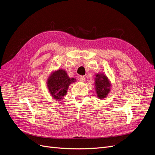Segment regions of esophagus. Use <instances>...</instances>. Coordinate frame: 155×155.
I'll list each match as a JSON object with an SVG mask.
<instances>
[{
  "instance_id": "34e87169",
  "label": "esophagus",
  "mask_w": 155,
  "mask_h": 155,
  "mask_svg": "<svg viewBox=\"0 0 155 155\" xmlns=\"http://www.w3.org/2000/svg\"><path fill=\"white\" fill-rule=\"evenodd\" d=\"M79 79H80L81 81H85V78L84 76H80V78H79Z\"/></svg>"
}]
</instances>
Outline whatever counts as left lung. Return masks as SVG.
<instances>
[{
	"label": "left lung",
	"mask_w": 155,
	"mask_h": 155,
	"mask_svg": "<svg viewBox=\"0 0 155 155\" xmlns=\"http://www.w3.org/2000/svg\"><path fill=\"white\" fill-rule=\"evenodd\" d=\"M95 79V88L97 96L100 99H104L110 92V81L105 75L103 74H97Z\"/></svg>",
	"instance_id": "8db88e82"
}]
</instances>
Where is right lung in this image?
Listing matches in <instances>:
<instances>
[{
    "label": "right lung",
    "mask_w": 155,
    "mask_h": 155,
    "mask_svg": "<svg viewBox=\"0 0 155 155\" xmlns=\"http://www.w3.org/2000/svg\"><path fill=\"white\" fill-rule=\"evenodd\" d=\"M75 81L76 79L69 78L65 70L59 69L50 75L47 81V86L50 94L54 99L60 100L66 95L69 85Z\"/></svg>",
    "instance_id": "add662e5"
}]
</instances>
